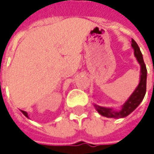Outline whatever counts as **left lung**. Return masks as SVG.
I'll return each mask as SVG.
<instances>
[{"instance_id": "obj_1", "label": "left lung", "mask_w": 154, "mask_h": 154, "mask_svg": "<svg viewBox=\"0 0 154 154\" xmlns=\"http://www.w3.org/2000/svg\"><path fill=\"white\" fill-rule=\"evenodd\" d=\"M131 46L134 50V55L137 58V60L140 65V80H139L138 85L135 89V91L131 94V95L128 97V99L124 103V104L121 106L120 109H114L113 108L103 107L97 104H94L95 109L101 114L102 116L107 117V118H113V119H121L128 116L131 112H133L138 105L142 103L145 93H146V78H147V70L146 67L143 59L142 52L139 49L137 44L135 42L134 39H132Z\"/></svg>"}]
</instances>
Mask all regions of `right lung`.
Masks as SVG:
<instances>
[{
  "label": "right lung",
  "instance_id": "add662e5",
  "mask_svg": "<svg viewBox=\"0 0 154 154\" xmlns=\"http://www.w3.org/2000/svg\"><path fill=\"white\" fill-rule=\"evenodd\" d=\"M21 112H22V113H23V114H24V115H25V116H26V118H28V114H27V112H26V111H24V110H21Z\"/></svg>",
  "mask_w": 154,
  "mask_h": 154
}]
</instances>
